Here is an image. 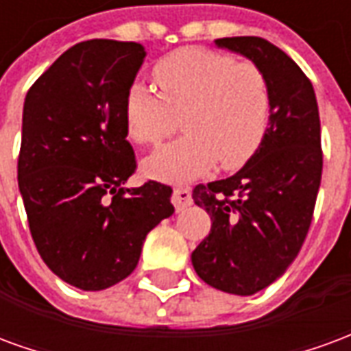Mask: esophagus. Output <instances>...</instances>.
Here are the masks:
<instances>
[{
	"label": "esophagus",
	"instance_id": "obj_1",
	"mask_svg": "<svg viewBox=\"0 0 351 351\" xmlns=\"http://www.w3.org/2000/svg\"><path fill=\"white\" fill-rule=\"evenodd\" d=\"M173 205L176 210H184L191 205V193L188 188H175L173 190Z\"/></svg>",
	"mask_w": 351,
	"mask_h": 351
}]
</instances>
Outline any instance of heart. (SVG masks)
<instances>
[{
	"instance_id": "heart-1",
	"label": "heart",
	"mask_w": 351,
	"mask_h": 351,
	"mask_svg": "<svg viewBox=\"0 0 351 351\" xmlns=\"http://www.w3.org/2000/svg\"><path fill=\"white\" fill-rule=\"evenodd\" d=\"M160 95L133 82L123 101L128 135L137 145H158L182 116V138L143 161L145 175L160 180H191L220 161L243 167L261 145L271 114L265 73L252 62L221 52L186 47L154 65Z\"/></svg>"
}]
</instances>
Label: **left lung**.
Masks as SVG:
<instances>
[{
    "label": "left lung",
    "instance_id": "left-lung-1",
    "mask_svg": "<svg viewBox=\"0 0 351 351\" xmlns=\"http://www.w3.org/2000/svg\"><path fill=\"white\" fill-rule=\"evenodd\" d=\"M214 43L258 65L271 90L256 154L233 176L191 193L213 221L191 252L193 269L208 286L246 297L286 272L308 233L324 167L319 112L310 80L284 50L261 37Z\"/></svg>",
    "mask_w": 351,
    "mask_h": 351
}]
</instances>
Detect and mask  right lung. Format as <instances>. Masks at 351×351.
Wrapping results in <instances>:
<instances>
[{
  "label": "right lung",
  "instance_id": "right-lung-1",
  "mask_svg": "<svg viewBox=\"0 0 351 351\" xmlns=\"http://www.w3.org/2000/svg\"><path fill=\"white\" fill-rule=\"evenodd\" d=\"M146 50L92 39L64 52L24 101L19 190L37 252L82 291L130 276L146 235L175 213L160 182L123 188L135 171L123 101Z\"/></svg>",
  "mask_w": 351,
  "mask_h": 351
}]
</instances>
